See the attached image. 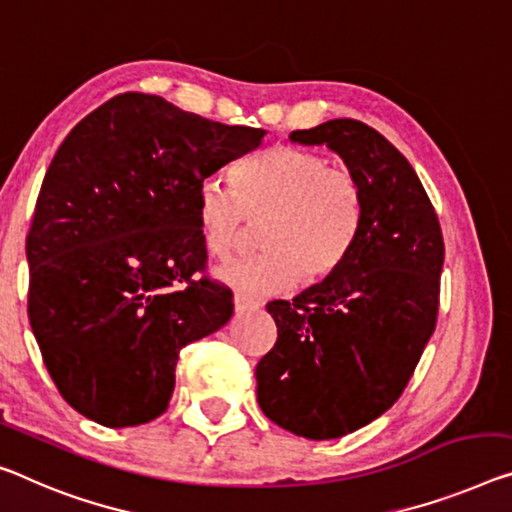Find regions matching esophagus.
<instances>
[{"mask_svg":"<svg viewBox=\"0 0 512 512\" xmlns=\"http://www.w3.org/2000/svg\"><path fill=\"white\" fill-rule=\"evenodd\" d=\"M233 304H235V313L254 311V309H258V306H261L256 300H251V297H247V295H235Z\"/></svg>","mask_w":512,"mask_h":512,"instance_id":"obj_1","label":"esophagus"}]
</instances>
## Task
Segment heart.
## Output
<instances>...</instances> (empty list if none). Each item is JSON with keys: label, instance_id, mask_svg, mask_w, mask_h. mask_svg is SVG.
<instances>
[{"label": "heart", "instance_id": "b5f03b06", "mask_svg": "<svg viewBox=\"0 0 512 512\" xmlns=\"http://www.w3.org/2000/svg\"><path fill=\"white\" fill-rule=\"evenodd\" d=\"M231 187L206 180L196 194V224L203 247L226 261L261 222L263 251L224 265L217 277L242 295H277L297 281H322L355 249L366 199L350 169L332 167L325 155L274 144L235 164Z\"/></svg>", "mask_w": 512, "mask_h": 512}]
</instances>
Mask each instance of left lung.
I'll return each mask as SVG.
<instances>
[{
  "mask_svg": "<svg viewBox=\"0 0 512 512\" xmlns=\"http://www.w3.org/2000/svg\"><path fill=\"white\" fill-rule=\"evenodd\" d=\"M332 148L364 190L355 249L293 302L274 300L277 343L256 366L267 419L306 439L368 426L400 398L435 332L444 240L435 208L405 155L355 119L290 132Z\"/></svg>",
  "mask_w": 512,
  "mask_h": 512,
  "instance_id": "8db88e82",
  "label": "left lung"
}]
</instances>
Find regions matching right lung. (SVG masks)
Masks as SVG:
<instances>
[{"label":"right lung","instance_id":"obj_1","mask_svg":"<svg viewBox=\"0 0 512 512\" xmlns=\"http://www.w3.org/2000/svg\"><path fill=\"white\" fill-rule=\"evenodd\" d=\"M263 137L121 93L59 146L27 235V311L47 373L86 419L107 428L157 419L180 350L233 316L231 290L194 277L208 261L196 194Z\"/></svg>","mask_w":512,"mask_h":512}]
</instances>
